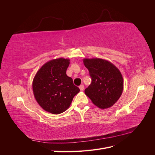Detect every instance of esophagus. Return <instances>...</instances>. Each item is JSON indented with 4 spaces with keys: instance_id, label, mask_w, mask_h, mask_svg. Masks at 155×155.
Masks as SVG:
<instances>
[{
    "instance_id": "esophagus-1",
    "label": "esophagus",
    "mask_w": 155,
    "mask_h": 155,
    "mask_svg": "<svg viewBox=\"0 0 155 155\" xmlns=\"http://www.w3.org/2000/svg\"><path fill=\"white\" fill-rule=\"evenodd\" d=\"M79 89H80L81 91H83L84 90V85H81L80 86H79Z\"/></svg>"
}]
</instances>
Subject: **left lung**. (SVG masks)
<instances>
[{"label": "left lung", "instance_id": "1", "mask_svg": "<svg viewBox=\"0 0 155 155\" xmlns=\"http://www.w3.org/2000/svg\"><path fill=\"white\" fill-rule=\"evenodd\" d=\"M83 63L92 79L85 94L98 108L105 109L119 100L124 90V79L119 69L109 61L85 58Z\"/></svg>", "mask_w": 155, "mask_h": 155}]
</instances>
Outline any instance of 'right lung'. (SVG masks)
<instances>
[{
    "instance_id": "add662e5",
    "label": "right lung",
    "mask_w": 155,
    "mask_h": 155,
    "mask_svg": "<svg viewBox=\"0 0 155 155\" xmlns=\"http://www.w3.org/2000/svg\"><path fill=\"white\" fill-rule=\"evenodd\" d=\"M69 64V59L50 60L41 67L33 80L37 102L50 113L59 114L67 110L80 91L66 74Z\"/></svg>"
}]
</instances>
